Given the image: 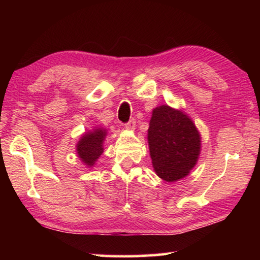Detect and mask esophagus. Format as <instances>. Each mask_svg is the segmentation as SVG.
Returning a JSON list of instances; mask_svg holds the SVG:
<instances>
[{"label": "esophagus", "mask_w": 260, "mask_h": 260, "mask_svg": "<svg viewBox=\"0 0 260 260\" xmlns=\"http://www.w3.org/2000/svg\"><path fill=\"white\" fill-rule=\"evenodd\" d=\"M126 126V129L127 131H134L135 127H136V121L135 119H131L127 124L125 125Z\"/></svg>", "instance_id": "1"}]
</instances>
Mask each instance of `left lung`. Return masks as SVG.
<instances>
[{"instance_id":"8db88e82","label":"left lung","mask_w":260,"mask_h":260,"mask_svg":"<svg viewBox=\"0 0 260 260\" xmlns=\"http://www.w3.org/2000/svg\"><path fill=\"white\" fill-rule=\"evenodd\" d=\"M201 134L191 118L182 110L159 105L149 121L148 144L152 167L166 182L186 178L201 153Z\"/></svg>"}]
</instances>
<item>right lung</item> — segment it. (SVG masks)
Returning a JSON list of instances; mask_svg holds the SVG:
<instances>
[{
  "instance_id": "obj_1",
  "label": "right lung",
  "mask_w": 260,
  "mask_h": 260,
  "mask_svg": "<svg viewBox=\"0 0 260 260\" xmlns=\"http://www.w3.org/2000/svg\"><path fill=\"white\" fill-rule=\"evenodd\" d=\"M107 135V128L94 127L93 129L85 132L78 141L76 147L77 155L87 167H93L103 153V143Z\"/></svg>"
}]
</instances>
